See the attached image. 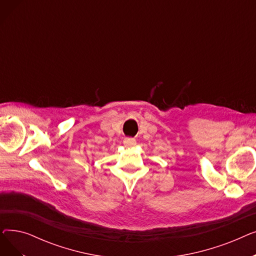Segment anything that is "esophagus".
I'll use <instances>...</instances> for the list:
<instances>
[{"label":"esophagus","mask_w":256,"mask_h":256,"mask_svg":"<svg viewBox=\"0 0 256 256\" xmlns=\"http://www.w3.org/2000/svg\"><path fill=\"white\" fill-rule=\"evenodd\" d=\"M136 140L135 139H132V138H126L124 140V144L126 145V146H128V147H132V146H135L136 145Z\"/></svg>","instance_id":"obj_1"}]
</instances>
